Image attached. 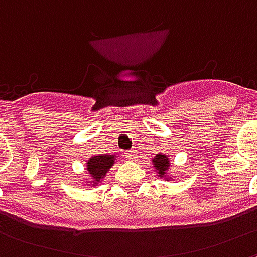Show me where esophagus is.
<instances>
[{"instance_id": "esophagus-1", "label": "esophagus", "mask_w": 257, "mask_h": 257, "mask_svg": "<svg viewBox=\"0 0 257 257\" xmlns=\"http://www.w3.org/2000/svg\"><path fill=\"white\" fill-rule=\"evenodd\" d=\"M125 156H126V158L131 160V161H136V160H138V150L126 151V153H125Z\"/></svg>"}]
</instances>
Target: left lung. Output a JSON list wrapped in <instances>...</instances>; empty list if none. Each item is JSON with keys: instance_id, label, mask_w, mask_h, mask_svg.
<instances>
[{"instance_id": "obj_1", "label": "left lung", "mask_w": 257, "mask_h": 257, "mask_svg": "<svg viewBox=\"0 0 257 257\" xmlns=\"http://www.w3.org/2000/svg\"><path fill=\"white\" fill-rule=\"evenodd\" d=\"M153 165H154V171L157 172L158 178L165 179V180H173L172 175H169V167H171V161L168 158L167 154L164 153H158L154 158H153Z\"/></svg>"}]
</instances>
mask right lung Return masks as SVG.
<instances>
[{
	"instance_id": "obj_1",
	"label": "right lung",
	"mask_w": 257,
	"mask_h": 257,
	"mask_svg": "<svg viewBox=\"0 0 257 257\" xmlns=\"http://www.w3.org/2000/svg\"><path fill=\"white\" fill-rule=\"evenodd\" d=\"M86 164V172L82 182H86V186L95 187L96 184L101 183V180L106 178L108 171L115 164V154H100V156H92L85 162Z\"/></svg>"
}]
</instances>
